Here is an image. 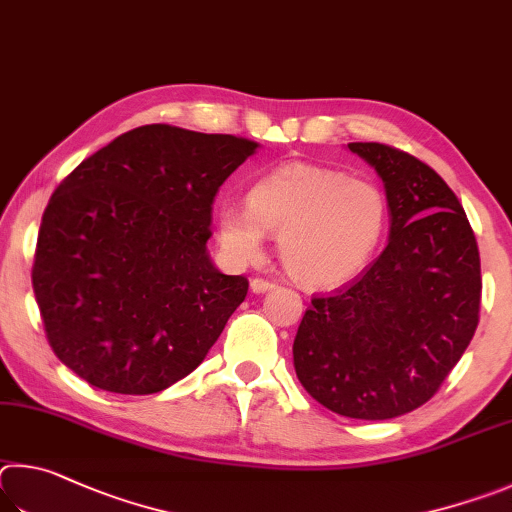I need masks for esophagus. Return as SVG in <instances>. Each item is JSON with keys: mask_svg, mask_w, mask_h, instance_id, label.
Segmentation results:
<instances>
[{"mask_svg": "<svg viewBox=\"0 0 512 512\" xmlns=\"http://www.w3.org/2000/svg\"><path fill=\"white\" fill-rule=\"evenodd\" d=\"M276 281H270V279H254L251 281V290H254L256 294H263V292H270L276 288Z\"/></svg>", "mask_w": 512, "mask_h": 512, "instance_id": "obj_1", "label": "esophagus"}]
</instances>
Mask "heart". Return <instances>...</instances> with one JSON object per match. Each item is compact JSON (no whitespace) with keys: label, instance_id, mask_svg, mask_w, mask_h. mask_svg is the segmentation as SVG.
<instances>
[{"label":"heart","instance_id":"obj_1","mask_svg":"<svg viewBox=\"0 0 512 512\" xmlns=\"http://www.w3.org/2000/svg\"><path fill=\"white\" fill-rule=\"evenodd\" d=\"M245 206L224 204L215 213L224 254L254 263L265 233H272L279 236L285 272L310 288L355 279L387 236L389 200L378 184L308 161L270 170L249 188Z\"/></svg>","mask_w":512,"mask_h":512}]
</instances>
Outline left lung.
<instances>
[{"instance_id": "8db88e82", "label": "left lung", "mask_w": 512, "mask_h": 512, "mask_svg": "<svg viewBox=\"0 0 512 512\" xmlns=\"http://www.w3.org/2000/svg\"><path fill=\"white\" fill-rule=\"evenodd\" d=\"M382 177L389 245L348 285L312 299L294 337L297 378L339 416L387 420L441 389L479 324L481 261L459 197L387 143H348Z\"/></svg>"}]
</instances>
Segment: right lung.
Instances as JSON below:
<instances>
[{"mask_svg": "<svg viewBox=\"0 0 512 512\" xmlns=\"http://www.w3.org/2000/svg\"><path fill=\"white\" fill-rule=\"evenodd\" d=\"M256 148L152 123L62 179L31 279L49 346L78 378L148 396L202 364L249 288L206 254L213 200Z\"/></svg>", "mask_w": 512, "mask_h": 512, "instance_id": "obj_1", "label": "right lung"}]
</instances>
